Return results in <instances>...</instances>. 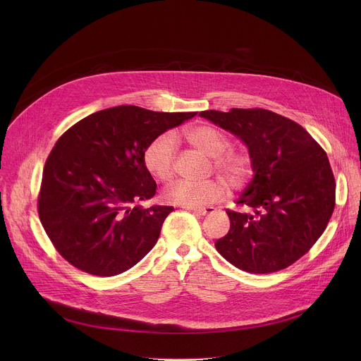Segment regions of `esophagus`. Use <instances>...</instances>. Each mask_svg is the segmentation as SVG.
<instances>
[{
  "label": "esophagus",
  "mask_w": 361,
  "mask_h": 361,
  "mask_svg": "<svg viewBox=\"0 0 361 361\" xmlns=\"http://www.w3.org/2000/svg\"><path fill=\"white\" fill-rule=\"evenodd\" d=\"M188 210H191L197 216H207V214H212L213 212H216L214 207H188Z\"/></svg>",
  "instance_id": "34e87169"
}]
</instances>
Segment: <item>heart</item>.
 I'll return each mask as SVG.
<instances>
[{"mask_svg": "<svg viewBox=\"0 0 361 361\" xmlns=\"http://www.w3.org/2000/svg\"><path fill=\"white\" fill-rule=\"evenodd\" d=\"M187 141L202 154L214 159V169L231 183H241L250 174V160L244 154L224 152L230 144L228 137L212 126H198L187 130ZM144 166L160 181L171 178L176 159V137L170 133L154 138L144 151ZM227 194L226 185L219 180L202 183L176 181L164 191L167 202L180 207H204L220 201Z\"/></svg>", "mask_w": 361, "mask_h": 361, "instance_id": "b5f03b06", "label": "heart"}]
</instances>
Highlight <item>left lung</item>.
<instances>
[{"instance_id":"8db88e82","label":"left lung","mask_w":361,"mask_h":361,"mask_svg":"<svg viewBox=\"0 0 361 361\" xmlns=\"http://www.w3.org/2000/svg\"><path fill=\"white\" fill-rule=\"evenodd\" d=\"M200 117L240 138L252 178L227 210L230 230L216 241L227 262L264 274L297 262L319 240L334 210L336 183L324 149L301 126L262 109L207 110Z\"/></svg>"}]
</instances>
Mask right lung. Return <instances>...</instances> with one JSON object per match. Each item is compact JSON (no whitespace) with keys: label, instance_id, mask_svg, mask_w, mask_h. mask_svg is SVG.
<instances>
[{"label":"right lung","instance_id":"1","mask_svg":"<svg viewBox=\"0 0 361 361\" xmlns=\"http://www.w3.org/2000/svg\"><path fill=\"white\" fill-rule=\"evenodd\" d=\"M194 116L118 106L82 118L59 138L42 171L38 214L68 263L111 277L130 270L156 245L174 207L135 205L157 190L144 151Z\"/></svg>","mask_w":361,"mask_h":361}]
</instances>
